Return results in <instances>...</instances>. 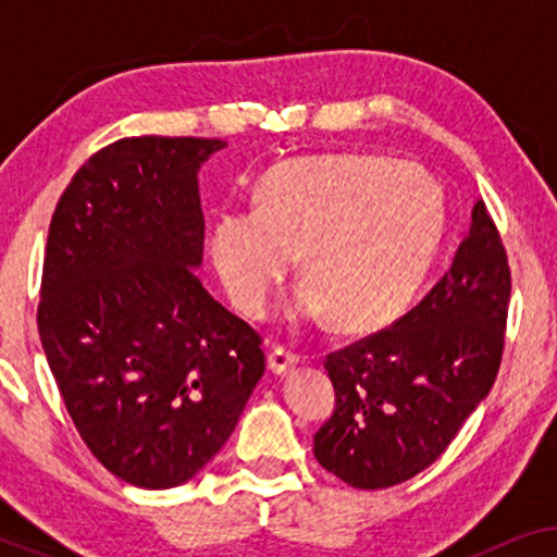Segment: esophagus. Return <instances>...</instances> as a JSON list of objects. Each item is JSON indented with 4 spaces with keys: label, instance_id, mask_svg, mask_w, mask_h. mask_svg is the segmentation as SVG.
Here are the masks:
<instances>
[{
    "label": "esophagus",
    "instance_id": "esophagus-1",
    "mask_svg": "<svg viewBox=\"0 0 557 557\" xmlns=\"http://www.w3.org/2000/svg\"><path fill=\"white\" fill-rule=\"evenodd\" d=\"M299 360H301V357H299V352H294V349L273 347V352L269 355V368L276 372V375H284V372L296 368Z\"/></svg>",
    "mask_w": 557,
    "mask_h": 557
}]
</instances>
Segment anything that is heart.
I'll list each match as a JSON object with an SVG mask.
<instances>
[{
  "instance_id": "obj_1",
  "label": "heart",
  "mask_w": 557,
  "mask_h": 557,
  "mask_svg": "<svg viewBox=\"0 0 557 557\" xmlns=\"http://www.w3.org/2000/svg\"><path fill=\"white\" fill-rule=\"evenodd\" d=\"M444 233V200L429 174L387 157L296 159L265 174L256 208H225L208 256L227 299L263 319L296 265L307 284L296 317L332 311L347 330L391 322L408 307Z\"/></svg>"
}]
</instances>
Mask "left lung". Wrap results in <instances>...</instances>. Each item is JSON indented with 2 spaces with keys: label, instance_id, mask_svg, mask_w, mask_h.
Here are the masks:
<instances>
[{
  "label": "left lung",
  "instance_id": "1",
  "mask_svg": "<svg viewBox=\"0 0 557 557\" xmlns=\"http://www.w3.org/2000/svg\"><path fill=\"white\" fill-rule=\"evenodd\" d=\"M509 292L507 250L479 200L451 269L421 304L326 355L337 406L314 433L317 461L355 490H387L431 467L492 391Z\"/></svg>",
  "mask_w": 557,
  "mask_h": 557
}]
</instances>
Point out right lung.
I'll list each match as a JSON object with an SVG mask.
<instances>
[{"label": "right lung", "mask_w": 557, "mask_h": 557, "mask_svg": "<svg viewBox=\"0 0 557 557\" xmlns=\"http://www.w3.org/2000/svg\"><path fill=\"white\" fill-rule=\"evenodd\" d=\"M220 139L132 136L60 195L37 330L90 454L141 490L193 479L265 370L261 334L205 292L197 172Z\"/></svg>", "instance_id": "1"}]
</instances>
